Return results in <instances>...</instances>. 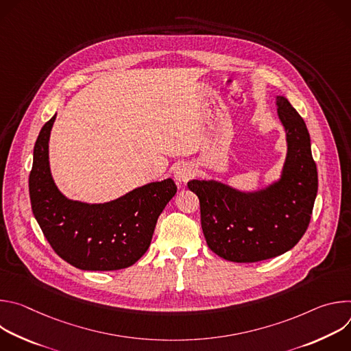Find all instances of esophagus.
Instances as JSON below:
<instances>
[{
  "mask_svg": "<svg viewBox=\"0 0 351 351\" xmlns=\"http://www.w3.org/2000/svg\"><path fill=\"white\" fill-rule=\"evenodd\" d=\"M173 176L176 182L186 183L194 176V168L189 162H179L173 168Z\"/></svg>",
  "mask_w": 351,
  "mask_h": 351,
  "instance_id": "34e87169",
  "label": "esophagus"
}]
</instances>
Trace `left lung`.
<instances>
[{"instance_id": "obj_1", "label": "left lung", "mask_w": 351, "mask_h": 351, "mask_svg": "<svg viewBox=\"0 0 351 351\" xmlns=\"http://www.w3.org/2000/svg\"><path fill=\"white\" fill-rule=\"evenodd\" d=\"M286 132L287 154L280 178L256 191L217 180H190L202 211L208 247L233 263H257L280 256L306 233L318 191V172L304 119L287 98L276 95Z\"/></svg>"}]
</instances>
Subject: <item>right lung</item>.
Here are the masks:
<instances>
[{
  "label": "right lung",
  "instance_id": "right-lung-1",
  "mask_svg": "<svg viewBox=\"0 0 351 351\" xmlns=\"http://www.w3.org/2000/svg\"><path fill=\"white\" fill-rule=\"evenodd\" d=\"M57 114L40 130L29 176L32 211L54 252L83 271H117L133 265L152 243L157 219L176 194L169 178L137 187L103 204L66 198L56 186L48 141Z\"/></svg>",
  "mask_w": 351,
  "mask_h": 351
}]
</instances>
